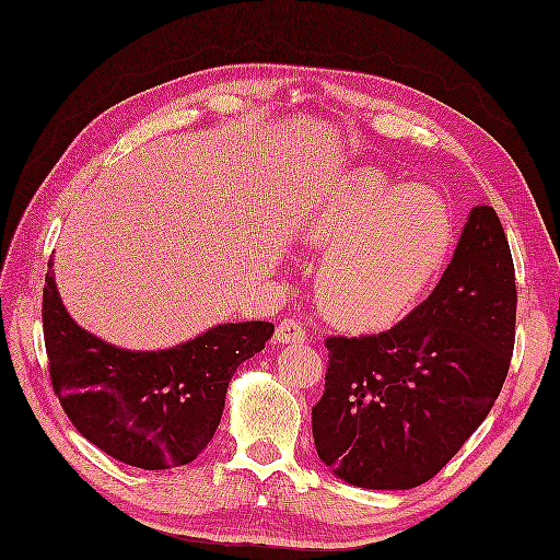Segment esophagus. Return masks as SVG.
Returning <instances> with one entry per match:
<instances>
[{
  "label": "esophagus",
  "instance_id": "1",
  "mask_svg": "<svg viewBox=\"0 0 560 560\" xmlns=\"http://www.w3.org/2000/svg\"><path fill=\"white\" fill-rule=\"evenodd\" d=\"M305 327L298 319H283L277 327V343H303Z\"/></svg>",
  "mask_w": 560,
  "mask_h": 560
}]
</instances>
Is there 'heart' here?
<instances>
[{"mask_svg":"<svg viewBox=\"0 0 560 560\" xmlns=\"http://www.w3.org/2000/svg\"><path fill=\"white\" fill-rule=\"evenodd\" d=\"M303 236L329 250L317 275L327 315L348 327H380L406 312L444 262L453 219L434 190L355 172L310 207Z\"/></svg>","mask_w":560,"mask_h":560,"instance_id":"heart-1","label":"heart"}]
</instances>
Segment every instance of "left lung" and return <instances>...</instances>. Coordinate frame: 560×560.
<instances>
[{
	"label": "left lung",
	"mask_w": 560,
	"mask_h": 560,
	"mask_svg": "<svg viewBox=\"0 0 560 560\" xmlns=\"http://www.w3.org/2000/svg\"><path fill=\"white\" fill-rule=\"evenodd\" d=\"M515 267L493 207H475L432 295L392 329L327 336L312 408L317 456L343 482L432 479L499 398L515 346Z\"/></svg>",
	"instance_id": "left-lung-1"
}]
</instances>
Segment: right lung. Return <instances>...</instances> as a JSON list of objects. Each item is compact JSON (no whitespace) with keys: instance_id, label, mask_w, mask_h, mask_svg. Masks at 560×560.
I'll return each instance as SVG.
<instances>
[{"instance_id":"1","label":"right lung","mask_w":560,"mask_h":560,"mask_svg":"<svg viewBox=\"0 0 560 560\" xmlns=\"http://www.w3.org/2000/svg\"><path fill=\"white\" fill-rule=\"evenodd\" d=\"M43 329L51 388L78 432L126 465L168 470L210 444L233 372L265 348L275 324H219L154 353L116 348L69 317L49 259Z\"/></svg>"}]
</instances>
